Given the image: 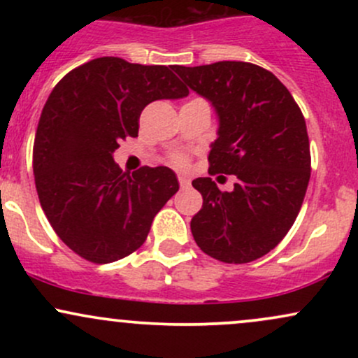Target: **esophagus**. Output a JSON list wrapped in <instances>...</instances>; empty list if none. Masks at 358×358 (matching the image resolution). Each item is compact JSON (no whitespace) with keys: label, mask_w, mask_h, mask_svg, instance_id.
<instances>
[{"label":"esophagus","mask_w":358,"mask_h":358,"mask_svg":"<svg viewBox=\"0 0 358 358\" xmlns=\"http://www.w3.org/2000/svg\"><path fill=\"white\" fill-rule=\"evenodd\" d=\"M178 182H180V187H182V188H188V187H190V178H188V176L180 175V176H178Z\"/></svg>","instance_id":"esophagus-1"}]
</instances>
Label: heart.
Returning a JSON list of instances; mask_svg holds the SVG:
<instances>
[{"instance_id": "b5f03b06", "label": "heart", "mask_w": 358, "mask_h": 358, "mask_svg": "<svg viewBox=\"0 0 358 358\" xmlns=\"http://www.w3.org/2000/svg\"><path fill=\"white\" fill-rule=\"evenodd\" d=\"M173 163L176 166H185L187 165V156H183V155L173 156Z\"/></svg>"}]
</instances>
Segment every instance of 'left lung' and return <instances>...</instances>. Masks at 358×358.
<instances>
[{
    "label": "left lung",
    "mask_w": 358,
    "mask_h": 358,
    "mask_svg": "<svg viewBox=\"0 0 358 358\" xmlns=\"http://www.w3.org/2000/svg\"><path fill=\"white\" fill-rule=\"evenodd\" d=\"M171 69L219 116L210 173L237 176L232 192L208 176L193 180L203 196L193 239L222 262L256 261L282 241L305 199L311 156L301 109L274 73L249 62Z\"/></svg>",
    "instance_id": "8db88e82"
}]
</instances>
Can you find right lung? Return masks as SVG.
Listing matches in <instances>:
<instances>
[{"mask_svg":"<svg viewBox=\"0 0 358 358\" xmlns=\"http://www.w3.org/2000/svg\"><path fill=\"white\" fill-rule=\"evenodd\" d=\"M187 94L171 67L117 57L90 60L53 87L35 134V185L53 231L80 257L108 264L129 256L178 192L170 168L129 175L113 153L121 139L138 136L150 102Z\"/></svg>","mask_w":358,"mask_h":358,"instance_id":"right-lung-1","label":"right lung"}]
</instances>
